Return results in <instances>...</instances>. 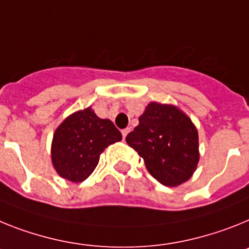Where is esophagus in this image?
Listing matches in <instances>:
<instances>
[{
    "label": "esophagus",
    "instance_id": "obj_1",
    "mask_svg": "<svg viewBox=\"0 0 249 249\" xmlns=\"http://www.w3.org/2000/svg\"><path fill=\"white\" fill-rule=\"evenodd\" d=\"M129 131H130V129H124V130L122 131L123 138H124V139H125V138H126V135H127V134H129Z\"/></svg>",
    "mask_w": 249,
    "mask_h": 249
}]
</instances>
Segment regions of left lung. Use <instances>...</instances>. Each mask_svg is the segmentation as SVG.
<instances>
[{
	"label": "left lung",
	"instance_id": "8db88e82",
	"mask_svg": "<svg viewBox=\"0 0 249 249\" xmlns=\"http://www.w3.org/2000/svg\"><path fill=\"white\" fill-rule=\"evenodd\" d=\"M126 142L144 159L151 176L166 187L189 180L199 161L196 125L172 104L149 103Z\"/></svg>",
	"mask_w": 249,
	"mask_h": 249
}]
</instances>
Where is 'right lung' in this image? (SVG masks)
I'll return each mask as SVG.
<instances>
[{
	"label": "right lung",
	"mask_w": 249,
	"mask_h": 249,
	"mask_svg": "<svg viewBox=\"0 0 249 249\" xmlns=\"http://www.w3.org/2000/svg\"><path fill=\"white\" fill-rule=\"evenodd\" d=\"M122 139L111 120L99 118L91 107L72 112L53 133V169L61 178L80 183L94 172L101 153Z\"/></svg>",
	"instance_id": "add662e5"
}]
</instances>
